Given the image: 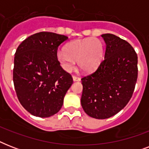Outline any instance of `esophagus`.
Returning <instances> with one entry per match:
<instances>
[{
	"instance_id": "34e87169",
	"label": "esophagus",
	"mask_w": 149,
	"mask_h": 149,
	"mask_svg": "<svg viewBox=\"0 0 149 149\" xmlns=\"http://www.w3.org/2000/svg\"><path fill=\"white\" fill-rule=\"evenodd\" d=\"M72 79H73L74 81H79L80 80V78L79 77H77V76H75V75L72 76Z\"/></svg>"
}]
</instances>
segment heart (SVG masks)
<instances>
[{"label":"heart","instance_id":"1","mask_svg":"<svg viewBox=\"0 0 149 149\" xmlns=\"http://www.w3.org/2000/svg\"><path fill=\"white\" fill-rule=\"evenodd\" d=\"M104 56V46L97 38L76 40L65 45V49L57 52V59L63 70L71 72L77 64L84 72L97 67Z\"/></svg>","mask_w":149,"mask_h":149}]
</instances>
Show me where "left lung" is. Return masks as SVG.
<instances>
[{
  "label": "left lung",
  "instance_id": "1",
  "mask_svg": "<svg viewBox=\"0 0 149 149\" xmlns=\"http://www.w3.org/2000/svg\"><path fill=\"white\" fill-rule=\"evenodd\" d=\"M104 58L92 73L81 79V105L90 117L106 119L127 104L138 79V56L127 41L113 34L102 35Z\"/></svg>",
  "mask_w": 149,
  "mask_h": 149
}]
</instances>
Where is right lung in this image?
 I'll use <instances>...</instances> for the list:
<instances>
[{
    "instance_id": "1",
    "label": "right lung",
    "mask_w": 149,
    "mask_h": 149,
    "mask_svg": "<svg viewBox=\"0 0 149 149\" xmlns=\"http://www.w3.org/2000/svg\"><path fill=\"white\" fill-rule=\"evenodd\" d=\"M67 39L65 36L42 31L24 39L16 50L15 92L22 107L32 115L49 118L63 106L73 79L58 63L57 50Z\"/></svg>"
}]
</instances>
